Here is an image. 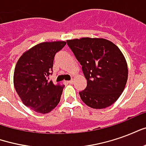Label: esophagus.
Segmentation results:
<instances>
[{"mask_svg": "<svg viewBox=\"0 0 146 146\" xmlns=\"http://www.w3.org/2000/svg\"><path fill=\"white\" fill-rule=\"evenodd\" d=\"M68 84H73V80H69V81H67Z\"/></svg>", "mask_w": 146, "mask_h": 146, "instance_id": "1", "label": "esophagus"}]
</instances>
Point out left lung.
Here are the masks:
<instances>
[{
  "mask_svg": "<svg viewBox=\"0 0 146 146\" xmlns=\"http://www.w3.org/2000/svg\"><path fill=\"white\" fill-rule=\"evenodd\" d=\"M82 66L87 79L80 98L93 109L113 105L125 88L128 70L123 54L113 42L104 38L83 37L66 40Z\"/></svg>",
  "mask_w": 146,
  "mask_h": 146,
  "instance_id": "obj_1",
  "label": "left lung"
}]
</instances>
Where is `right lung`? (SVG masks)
Instances as JSON below:
<instances>
[{
  "label": "right lung",
  "mask_w": 146,
  "mask_h": 146,
  "mask_svg": "<svg viewBox=\"0 0 146 146\" xmlns=\"http://www.w3.org/2000/svg\"><path fill=\"white\" fill-rule=\"evenodd\" d=\"M65 41L43 42L24 52L14 72V86L25 106L39 113H48L59 103L65 86L48 80L55 54Z\"/></svg>",
  "instance_id": "obj_1"
}]
</instances>
